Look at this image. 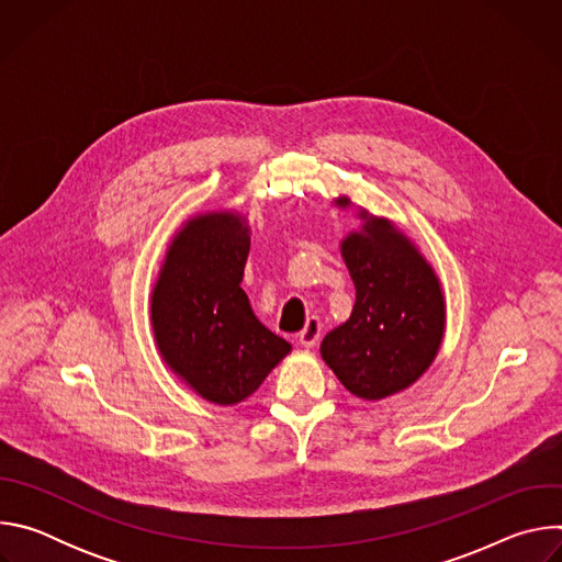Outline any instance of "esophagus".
<instances>
[{
  "instance_id": "1",
  "label": "esophagus",
  "mask_w": 562,
  "mask_h": 562,
  "mask_svg": "<svg viewBox=\"0 0 562 562\" xmlns=\"http://www.w3.org/2000/svg\"><path fill=\"white\" fill-rule=\"evenodd\" d=\"M319 336H323V323H319V317H308L304 329L297 334V340H300L302 347L311 349V347L317 345Z\"/></svg>"
}]
</instances>
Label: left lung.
<instances>
[{"mask_svg": "<svg viewBox=\"0 0 562 562\" xmlns=\"http://www.w3.org/2000/svg\"><path fill=\"white\" fill-rule=\"evenodd\" d=\"M349 204L345 195L336 200V206ZM358 217V231L340 243L356 304L347 323L325 336L319 353L347 391L382 400L414 384L438 356L445 295L431 265L403 231L364 209Z\"/></svg>", "mask_w": 562, "mask_h": 562, "instance_id": "left-lung-1", "label": "left lung"}]
</instances>
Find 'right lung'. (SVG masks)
I'll return each instance as SVG.
<instances>
[{"label":"right lung","mask_w":562,"mask_h":562,"mask_svg":"<svg viewBox=\"0 0 562 562\" xmlns=\"http://www.w3.org/2000/svg\"><path fill=\"white\" fill-rule=\"evenodd\" d=\"M251 247L243 215L191 217L171 239L150 295L159 353L213 405L249 397L291 351L256 317L239 286Z\"/></svg>","instance_id":"right-lung-1"}]
</instances>
